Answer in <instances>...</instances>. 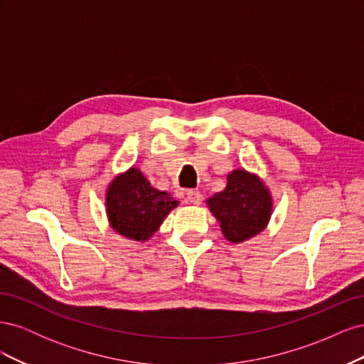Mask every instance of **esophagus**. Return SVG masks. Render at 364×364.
Segmentation results:
<instances>
[{"mask_svg":"<svg viewBox=\"0 0 364 364\" xmlns=\"http://www.w3.org/2000/svg\"><path fill=\"white\" fill-rule=\"evenodd\" d=\"M186 200L193 205H200L203 200V196L200 191H197V190H188L186 191Z\"/></svg>","mask_w":364,"mask_h":364,"instance_id":"1","label":"esophagus"}]
</instances>
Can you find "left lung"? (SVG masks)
<instances>
[{"label":"left lung","mask_w":364,"mask_h":364,"mask_svg":"<svg viewBox=\"0 0 364 364\" xmlns=\"http://www.w3.org/2000/svg\"><path fill=\"white\" fill-rule=\"evenodd\" d=\"M223 191L206 200L209 211L220 223L230 243L240 245L267 228L273 213V197L258 174L235 168L226 176Z\"/></svg>","instance_id":"left-lung-1"}]
</instances>
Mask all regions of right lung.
<instances>
[{"instance_id":"obj_1","label":"right lung","mask_w":364,"mask_h":364,"mask_svg":"<svg viewBox=\"0 0 364 364\" xmlns=\"http://www.w3.org/2000/svg\"><path fill=\"white\" fill-rule=\"evenodd\" d=\"M178 205L167 191L153 188L135 165L117 174L105 194L109 226L118 235L141 243L158 232L164 218Z\"/></svg>"}]
</instances>
